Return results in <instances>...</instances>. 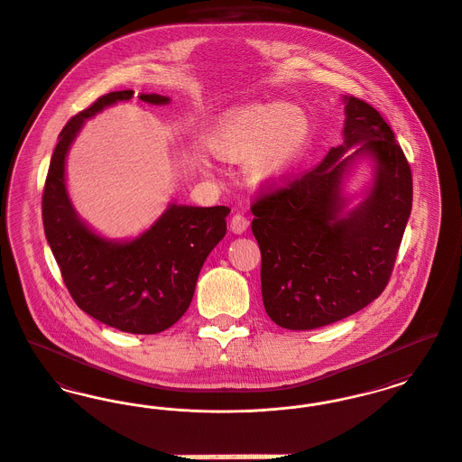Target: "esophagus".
Returning a JSON list of instances; mask_svg holds the SVG:
<instances>
[{
    "label": "esophagus",
    "instance_id": "34e87169",
    "mask_svg": "<svg viewBox=\"0 0 462 462\" xmlns=\"http://www.w3.org/2000/svg\"><path fill=\"white\" fill-rule=\"evenodd\" d=\"M231 231L235 233V235H244L246 229H248V218H246L244 214H235L233 218H231Z\"/></svg>",
    "mask_w": 462,
    "mask_h": 462
}]
</instances>
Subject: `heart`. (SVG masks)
I'll return each instance as SVG.
<instances>
[{"mask_svg": "<svg viewBox=\"0 0 462 462\" xmlns=\"http://www.w3.org/2000/svg\"><path fill=\"white\" fill-rule=\"evenodd\" d=\"M311 143V121L294 103H255L220 116L210 147L224 161H246L254 185L283 182L303 162Z\"/></svg>", "mask_w": 462, "mask_h": 462, "instance_id": "heart-1", "label": "heart"}]
</instances>
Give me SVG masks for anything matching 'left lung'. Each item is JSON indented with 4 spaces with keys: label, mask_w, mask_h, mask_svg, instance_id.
Here are the masks:
<instances>
[{
    "label": "left lung",
    "mask_w": 462,
    "mask_h": 462,
    "mask_svg": "<svg viewBox=\"0 0 462 462\" xmlns=\"http://www.w3.org/2000/svg\"><path fill=\"white\" fill-rule=\"evenodd\" d=\"M341 101L343 143L315 170L252 205L264 310L292 331L329 326L374 301L411 212V171L391 125L363 99ZM363 158L372 161V182L348 209L354 197L344 185Z\"/></svg>",
    "instance_id": "1"
}]
</instances>
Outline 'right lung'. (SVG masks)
<instances>
[{"label":"right lung","instance_id":"add662e5","mask_svg":"<svg viewBox=\"0 0 462 462\" xmlns=\"http://www.w3.org/2000/svg\"><path fill=\"white\" fill-rule=\"evenodd\" d=\"M134 91L101 96L62 127L43 189L42 216L51 250L73 301L96 320L131 335L171 328L190 305L203 263L226 236L227 207L170 203L154 224L131 240L96 233L77 214L66 185V157L88 119L129 101ZM168 105L161 94H140Z\"/></svg>","mask_w":462,"mask_h":462}]
</instances>
